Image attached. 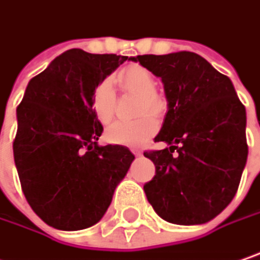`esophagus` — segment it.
<instances>
[{"instance_id": "esophagus-1", "label": "esophagus", "mask_w": 260, "mask_h": 260, "mask_svg": "<svg viewBox=\"0 0 260 260\" xmlns=\"http://www.w3.org/2000/svg\"><path fill=\"white\" fill-rule=\"evenodd\" d=\"M131 151H132L135 156H141V154H143V151H141L140 148H131Z\"/></svg>"}]
</instances>
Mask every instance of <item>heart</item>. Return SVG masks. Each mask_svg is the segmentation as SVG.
Listing matches in <instances>:
<instances>
[{
	"label": "heart",
	"instance_id": "obj_1",
	"mask_svg": "<svg viewBox=\"0 0 260 260\" xmlns=\"http://www.w3.org/2000/svg\"><path fill=\"white\" fill-rule=\"evenodd\" d=\"M116 79L119 85L131 92L141 95L140 115H145L137 120H117L106 131V140L112 144L137 147L145 143L156 131L157 120L154 116L160 115L165 109V101L156 92V79L150 70L143 66L132 64L122 69ZM91 109L101 123H109L115 116L116 92L109 79H103L91 92Z\"/></svg>",
	"mask_w": 260,
	"mask_h": 260
}]
</instances>
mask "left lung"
<instances>
[{
	"label": "left lung",
	"mask_w": 260,
	"mask_h": 260,
	"mask_svg": "<svg viewBox=\"0 0 260 260\" xmlns=\"http://www.w3.org/2000/svg\"><path fill=\"white\" fill-rule=\"evenodd\" d=\"M132 61L160 78L168 100L154 141L169 147L144 153L156 166L144 185L147 200L171 223H206L238 188L249 153L246 109L230 78L199 54H145Z\"/></svg>",
	"instance_id": "1"
}]
</instances>
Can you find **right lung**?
<instances>
[{
    "label": "right lung",
    "instance_id": "right-lung-1",
    "mask_svg": "<svg viewBox=\"0 0 260 260\" xmlns=\"http://www.w3.org/2000/svg\"><path fill=\"white\" fill-rule=\"evenodd\" d=\"M116 54L73 48L32 78L17 107L14 163L34 212L50 226H92L110 206L135 159L125 145H99L103 125L89 99L123 61Z\"/></svg>",
    "mask_w": 260,
    "mask_h": 260
}]
</instances>
